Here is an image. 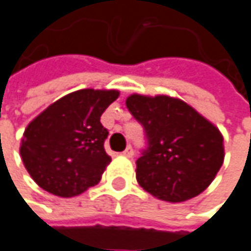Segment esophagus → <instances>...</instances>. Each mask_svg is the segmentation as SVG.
Segmentation results:
<instances>
[{"label": "esophagus", "mask_w": 251, "mask_h": 251, "mask_svg": "<svg viewBox=\"0 0 251 251\" xmlns=\"http://www.w3.org/2000/svg\"><path fill=\"white\" fill-rule=\"evenodd\" d=\"M122 154H124L125 157H127V158H132V157H133V150H132V147L129 145V147L126 148L125 151L122 152Z\"/></svg>", "instance_id": "esophagus-1"}]
</instances>
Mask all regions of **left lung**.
<instances>
[{
	"instance_id": "8db88e82",
	"label": "left lung",
	"mask_w": 251,
	"mask_h": 251,
	"mask_svg": "<svg viewBox=\"0 0 251 251\" xmlns=\"http://www.w3.org/2000/svg\"><path fill=\"white\" fill-rule=\"evenodd\" d=\"M126 107L148 141L136 160L144 190L161 201L184 202L212 183L224 163V138L217 126L170 96L130 94Z\"/></svg>"
}]
</instances>
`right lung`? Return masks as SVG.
Wrapping results in <instances>:
<instances>
[{"instance_id":"right-lung-1","label":"right lung","mask_w":251,"mask_h":251,"mask_svg":"<svg viewBox=\"0 0 251 251\" xmlns=\"http://www.w3.org/2000/svg\"><path fill=\"white\" fill-rule=\"evenodd\" d=\"M118 97V90H78L52 103L27 125L20 155L43 190L73 198L100 181L112 161L104 150L109 132L100 116Z\"/></svg>"}]
</instances>
